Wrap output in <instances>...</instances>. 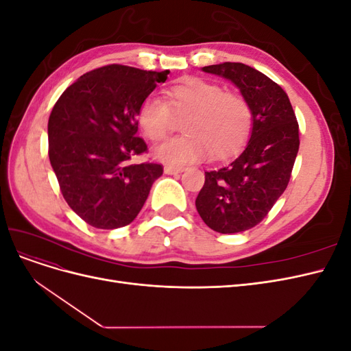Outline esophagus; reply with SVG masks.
Here are the masks:
<instances>
[{"label": "esophagus", "mask_w": 351, "mask_h": 351, "mask_svg": "<svg viewBox=\"0 0 351 351\" xmlns=\"http://www.w3.org/2000/svg\"><path fill=\"white\" fill-rule=\"evenodd\" d=\"M183 171H184V168H182V167H169V165L164 167V173L165 174H180V173H183Z\"/></svg>", "instance_id": "obj_1"}]
</instances>
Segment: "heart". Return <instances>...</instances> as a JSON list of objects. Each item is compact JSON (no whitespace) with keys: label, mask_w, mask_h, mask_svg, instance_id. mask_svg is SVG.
Returning a JSON list of instances; mask_svg holds the SVG:
<instances>
[{"label":"heart","mask_w":351,"mask_h":351,"mask_svg":"<svg viewBox=\"0 0 351 351\" xmlns=\"http://www.w3.org/2000/svg\"><path fill=\"white\" fill-rule=\"evenodd\" d=\"M167 101L149 95L137 110V124L149 141H162L173 127L174 115L185 117L182 137L155 149V158L169 167L193 164L212 155L228 159L246 145L253 115L241 95L224 92L219 84L189 77L165 90Z\"/></svg>","instance_id":"b5f03b06"}]
</instances>
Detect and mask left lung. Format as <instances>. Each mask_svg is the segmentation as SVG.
Returning <instances> with one entry per match:
<instances>
[{
    "label": "left lung",
    "mask_w": 351,
    "mask_h": 351,
    "mask_svg": "<svg viewBox=\"0 0 351 351\" xmlns=\"http://www.w3.org/2000/svg\"><path fill=\"white\" fill-rule=\"evenodd\" d=\"M202 70L234 83L253 115L246 149L228 167L206 171L196 197L205 224L232 234L258 226L284 193L299 152V123L284 89L263 73L241 62Z\"/></svg>",
    "instance_id": "1"
}]
</instances>
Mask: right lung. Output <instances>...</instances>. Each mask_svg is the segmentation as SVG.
I'll return each instance as SVG.
<instances>
[{
  "instance_id": "add662e5",
  "label": "right lung",
  "mask_w": 351,
  "mask_h": 351,
  "mask_svg": "<svg viewBox=\"0 0 351 351\" xmlns=\"http://www.w3.org/2000/svg\"><path fill=\"white\" fill-rule=\"evenodd\" d=\"M168 73L120 64L92 70L51 111V167L69 206L95 228L129 226L162 176V165L130 161L147 151L136 136L137 110Z\"/></svg>"
}]
</instances>
